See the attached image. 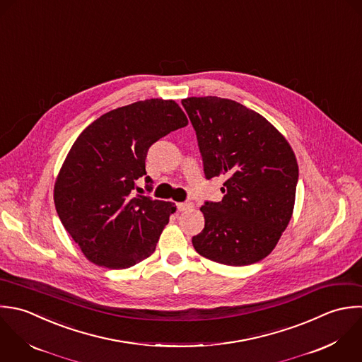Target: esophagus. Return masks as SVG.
<instances>
[{"mask_svg":"<svg viewBox=\"0 0 362 362\" xmlns=\"http://www.w3.org/2000/svg\"><path fill=\"white\" fill-rule=\"evenodd\" d=\"M176 207H177V210H179V211H186V210L192 209V207H193V204H192L190 202H186V203H177V204H176Z\"/></svg>","mask_w":362,"mask_h":362,"instance_id":"34e87169","label":"esophagus"}]
</instances>
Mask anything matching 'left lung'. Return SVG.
Here are the masks:
<instances>
[{"instance_id":"left-lung-1","label":"left lung","mask_w":362,"mask_h":362,"mask_svg":"<svg viewBox=\"0 0 362 362\" xmlns=\"http://www.w3.org/2000/svg\"><path fill=\"white\" fill-rule=\"evenodd\" d=\"M196 131L206 179L226 177L221 202L200 209L194 250L218 264L244 267L268 257L288 227L299 168L284 135L262 115L220 97L182 100Z\"/></svg>"}]
</instances>
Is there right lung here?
<instances>
[{
  "label": "right lung",
  "mask_w": 362,
  "mask_h": 362,
  "mask_svg": "<svg viewBox=\"0 0 362 362\" xmlns=\"http://www.w3.org/2000/svg\"><path fill=\"white\" fill-rule=\"evenodd\" d=\"M186 125L173 100L151 98L103 114L74 141L53 199L63 227L88 261L125 269L153 254L176 206L132 193L139 177L152 183L145 170L151 145Z\"/></svg>",
  "instance_id": "right-lung-1"
}]
</instances>
